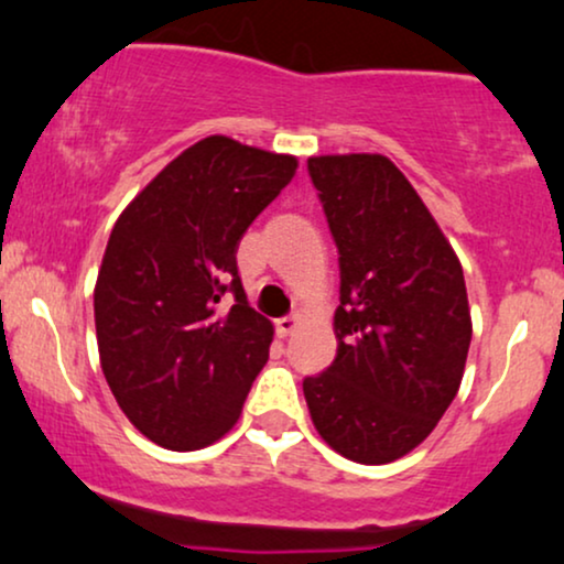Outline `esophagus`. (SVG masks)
<instances>
[{
  "instance_id": "34e87169",
  "label": "esophagus",
  "mask_w": 564,
  "mask_h": 564,
  "mask_svg": "<svg viewBox=\"0 0 564 564\" xmlns=\"http://www.w3.org/2000/svg\"><path fill=\"white\" fill-rule=\"evenodd\" d=\"M297 324H301V314H290V316L276 318V335L290 337L297 329Z\"/></svg>"
}]
</instances>
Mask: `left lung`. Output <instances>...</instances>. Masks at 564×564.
I'll return each instance as SVG.
<instances>
[{"label":"left lung","mask_w":564,"mask_h":564,"mask_svg":"<svg viewBox=\"0 0 564 564\" xmlns=\"http://www.w3.org/2000/svg\"><path fill=\"white\" fill-rule=\"evenodd\" d=\"M339 250L337 358L303 381L332 449L384 465L415 449L460 389L470 324L460 259L381 154L311 156Z\"/></svg>","instance_id":"left-lung-1"}]
</instances>
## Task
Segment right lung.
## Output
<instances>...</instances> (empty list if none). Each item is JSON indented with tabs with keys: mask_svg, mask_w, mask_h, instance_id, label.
I'll list each match as a JSON object with an SVG mask.
<instances>
[{
	"mask_svg": "<svg viewBox=\"0 0 564 564\" xmlns=\"http://www.w3.org/2000/svg\"><path fill=\"white\" fill-rule=\"evenodd\" d=\"M295 170L290 154L208 135L115 221L94 290L101 371L159 447H208L240 419L274 326L248 305L235 253Z\"/></svg>",
	"mask_w": 564,
	"mask_h": 564,
	"instance_id": "add662e5",
	"label": "right lung"
}]
</instances>
